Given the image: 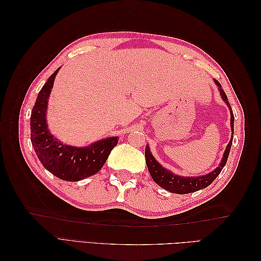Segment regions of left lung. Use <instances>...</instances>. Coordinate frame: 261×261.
Wrapping results in <instances>:
<instances>
[{
    "label": "left lung",
    "instance_id": "left-lung-1",
    "mask_svg": "<svg viewBox=\"0 0 261 261\" xmlns=\"http://www.w3.org/2000/svg\"><path fill=\"white\" fill-rule=\"evenodd\" d=\"M215 83L219 87L221 97H222L223 101L225 102L227 107L230 108V110H231V111H230L231 112V128H232V137H233V134H234V115H233V112H232L231 106H230V103H228L226 94H225L224 90L222 89V87H221L220 83L218 81H215ZM232 140H233V138H231L230 143L227 144L225 151L223 153L222 161H221L220 165L217 169L213 170L211 173H209V174H207V175L194 176V177L178 176V175L174 174V173H172V172L168 171L167 169H164L162 165L154 159L151 151H150L149 147L147 146L146 151H145V156H146V163H147L148 170L150 172V175H151L153 180L160 187L167 189L168 192L179 194V195L195 193L197 191H199V189L206 188L207 186H209L212 183L213 180L217 178V176L220 174L221 171H222V169L224 168V165L227 161L228 154H230Z\"/></svg>",
    "mask_w": 261,
    "mask_h": 261
}]
</instances>
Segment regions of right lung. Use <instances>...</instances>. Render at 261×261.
Segmentation results:
<instances>
[{
	"instance_id": "obj_1",
	"label": "right lung",
	"mask_w": 261,
	"mask_h": 261,
	"mask_svg": "<svg viewBox=\"0 0 261 261\" xmlns=\"http://www.w3.org/2000/svg\"><path fill=\"white\" fill-rule=\"evenodd\" d=\"M58 68L49 77L31 111V144L43 167L63 180L77 181L94 175L106 163L111 150L117 145V137H109L88 147H72L54 138L46 125V107Z\"/></svg>"
}]
</instances>
